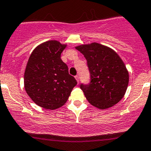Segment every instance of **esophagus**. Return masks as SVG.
Wrapping results in <instances>:
<instances>
[{
	"instance_id": "34e87169",
	"label": "esophagus",
	"mask_w": 151,
	"mask_h": 151,
	"mask_svg": "<svg viewBox=\"0 0 151 151\" xmlns=\"http://www.w3.org/2000/svg\"><path fill=\"white\" fill-rule=\"evenodd\" d=\"M75 79H76V80H77V82H78V83H79V82H80V78H79V76L78 75H76L75 76Z\"/></svg>"
}]
</instances>
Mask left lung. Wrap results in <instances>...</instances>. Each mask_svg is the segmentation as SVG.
I'll return each instance as SVG.
<instances>
[{
  "instance_id": "left-lung-1",
  "label": "left lung",
  "mask_w": 151,
  "mask_h": 151,
  "mask_svg": "<svg viewBox=\"0 0 151 151\" xmlns=\"http://www.w3.org/2000/svg\"><path fill=\"white\" fill-rule=\"evenodd\" d=\"M87 60L90 74L89 84H81L90 104L100 109L111 107L124 96L129 73L119 55L110 47L97 42L76 47Z\"/></svg>"
}]
</instances>
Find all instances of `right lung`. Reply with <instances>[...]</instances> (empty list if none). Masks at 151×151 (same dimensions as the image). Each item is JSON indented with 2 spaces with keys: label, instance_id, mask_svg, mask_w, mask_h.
<instances>
[{
  "label": "right lung",
  "instance_id": "obj_1",
  "mask_svg": "<svg viewBox=\"0 0 151 151\" xmlns=\"http://www.w3.org/2000/svg\"><path fill=\"white\" fill-rule=\"evenodd\" d=\"M66 46L56 40L47 41L35 47L28 60L24 77L25 90L43 109L53 110L62 106L77 84L61 59Z\"/></svg>",
  "mask_w": 151,
  "mask_h": 151
}]
</instances>
